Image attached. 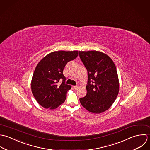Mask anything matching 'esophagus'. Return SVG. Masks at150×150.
Instances as JSON below:
<instances>
[{
    "label": "esophagus",
    "instance_id": "obj_1",
    "mask_svg": "<svg viewBox=\"0 0 150 150\" xmlns=\"http://www.w3.org/2000/svg\"><path fill=\"white\" fill-rule=\"evenodd\" d=\"M72 88H73L75 90H76V89L78 88V85H76V86H73Z\"/></svg>",
    "mask_w": 150,
    "mask_h": 150
}]
</instances>
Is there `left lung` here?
<instances>
[{"label":"left lung","mask_w":150,"mask_h":150,"mask_svg":"<svg viewBox=\"0 0 150 150\" xmlns=\"http://www.w3.org/2000/svg\"><path fill=\"white\" fill-rule=\"evenodd\" d=\"M79 57L87 69V94L79 98L88 111L100 114L107 110L119 93V79L115 64L107 54L98 51L79 52Z\"/></svg>","instance_id":"obj_1"}]
</instances>
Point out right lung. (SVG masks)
Wrapping results in <instances>:
<instances>
[{
	"mask_svg": "<svg viewBox=\"0 0 150 150\" xmlns=\"http://www.w3.org/2000/svg\"><path fill=\"white\" fill-rule=\"evenodd\" d=\"M78 55V51L54 52L38 64L32 78L31 90L41 106L53 110L65 101L67 92L71 86L65 83L62 72L67 63L75 59ZM60 80L63 82L60 85Z\"/></svg>",
	"mask_w": 150,
	"mask_h": 150,
	"instance_id": "add662e5",
	"label": "right lung"
}]
</instances>
